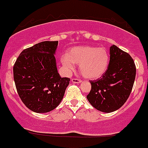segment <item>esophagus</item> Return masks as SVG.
<instances>
[{
	"mask_svg": "<svg viewBox=\"0 0 148 148\" xmlns=\"http://www.w3.org/2000/svg\"><path fill=\"white\" fill-rule=\"evenodd\" d=\"M71 82L74 83H80L82 82V80L79 79H77V78H73L72 79H71Z\"/></svg>",
	"mask_w": 148,
	"mask_h": 148,
	"instance_id": "obj_1",
	"label": "esophagus"
}]
</instances>
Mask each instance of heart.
Here are the masks:
<instances>
[{
  "label": "heart",
  "mask_w": 148,
  "mask_h": 148,
  "mask_svg": "<svg viewBox=\"0 0 148 148\" xmlns=\"http://www.w3.org/2000/svg\"><path fill=\"white\" fill-rule=\"evenodd\" d=\"M61 61L67 72L74 69V64H79L80 73L86 78L95 79L106 72L108 66L109 56L104 48L76 47L69 52L68 56H63Z\"/></svg>",
  "instance_id": "heart-1"
}]
</instances>
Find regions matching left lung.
Listing matches in <instances>:
<instances>
[{
  "label": "left lung",
  "instance_id": "1",
  "mask_svg": "<svg viewBox=\"0 0 148 148\" xmlns=\"http://www.w3.org/2000/svg\"><path fill=\"white\" fill-rule=\"evenodd\" d=\"M110 54L107 70L100 79L90 80L91 90L87 95L95 108L106 113L115 111L126 103L136 76V66L128 53L113 45Z\"/></svg>",
  "mask_w": 148,
  "mask_h": 148
}]
</instances>
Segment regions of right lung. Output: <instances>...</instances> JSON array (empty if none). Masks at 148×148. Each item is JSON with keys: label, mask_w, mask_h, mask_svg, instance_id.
I'll return each mask as SVG.
<instances>
[{"label": "right lung", "mask_w": 148, "mask_h": 148, "mask_svg": "<svg viewBox=\"0 0 148 148\" xmlns=\"http://www.w3.org/2000/svg\"><path fill=\"white\" fill-rule=\"evenodd\" d=\"M58 41H44L26 48L14 65V79L21 101L29 110L46 113L55 109L70 79L58 73L54 53Z\"/></svg>", "instance_id": "right-lung-1"}]
</instances>
